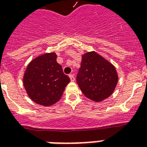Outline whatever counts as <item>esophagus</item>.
Masks as SVG:
<instances>
[{
	"label": "esophagus",
	"instance_id": "esophagus-1",
	"mask_svg": "<svg viewBox=\"0 0 147 147\" xmlns=\"http://www.w3.org/2000/svg\"><path fill=\"white\" fill-rule=\"evenodd\" d=\"M69 78H70L71 82H74V81H75V76H74L73 74H70V75H69Z\"/></svg>",
	"mask_w": 147,
	"mask_h": 147
}]
</instances>
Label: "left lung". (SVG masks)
<instances>
[{"label":"left lung","instance_id":"left-lung-1","mask_svg":"<svg viewBox=\"0 0 147 147\" xmlns=\"http://www.w3.org/2000/svg\"><path fill=\"white\" fill-rule=\"evenodd\" d=\"M76 81L85 97L100 102L113 94L118 75L114 65L92 51L82 56Z\"/></svg>","mask_w":147,"mask_h":147}]
</instances>
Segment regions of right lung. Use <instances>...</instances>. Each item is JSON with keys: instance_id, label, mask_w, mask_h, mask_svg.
<instances>
[{"instance_id": "1", "label": "right lung", "mask_w": 147, "mask_h": 147, "mask_svg": "<svg viewBox=\"0 0 147 147\" xmlns=\"http://www.w3.org/2000/svg\"><path fill=\"white\" fill-rule=\"evenodd\" d=\"M55 53H45L33 59L24 75V86L31 100L48 107L60 100L70 78L56 62Z\"/></svg>"}]
</instances>
